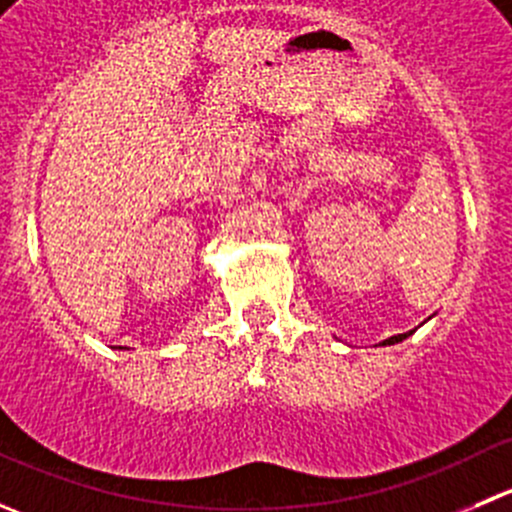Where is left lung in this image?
<instances>
[{"instance_id": "left-lung-1", "label": "left lung", "mask_w": 512, "mask_h": 512, "mask_svg": "<svg viewBox=\"0 0 512 512\" xmlns=\"http://www.w3.org/2000/svg\"><path fill=\"white\" fill-rule=\"evenodd\" d=\"M411 334H414V329H411V332H406V334H396V337L384 339V342H381V347H389V344H399V342H404V339H406V337H411Z\"/></svg>"}]
</instances>
